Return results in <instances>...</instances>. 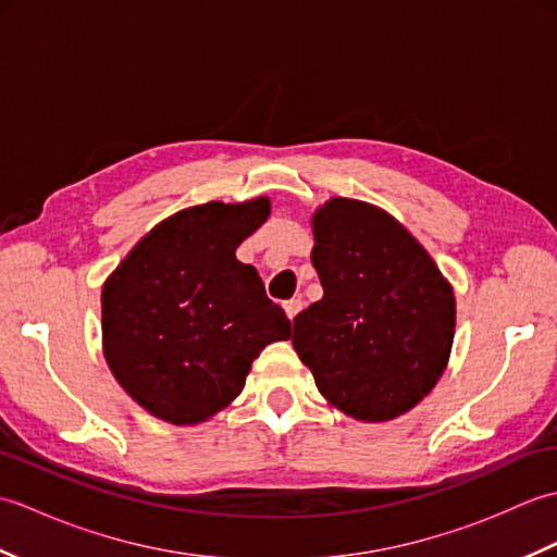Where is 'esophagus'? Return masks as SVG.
<instances>
[{
	"label": "esophagus",
	"instance_id": "esophagus-1",
	"mask_svg": "<svg viewBox=\"0 0 557 557\" xmlns=\"http://www.w3.org/2000/svg\"><path fill=\"white\" fill-rule=\"evenodd\" d=\"M301 309H304V301H301V299H289V301H285V311H287V315H289V321H294V318L299 315Z\"/></svg>",
	"mask_w": 557,
	"mask_h": 557
}]
</instances>
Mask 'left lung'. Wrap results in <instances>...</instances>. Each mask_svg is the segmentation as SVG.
<instances>
[{
  "instance_id": "obj_1",
  "label": "left lung",
  "mask_w": 557,
  "mask_h": 557,
  "mask_svg": "<svg viewBox=\"0 0 557 557\" xmlns=\"http://www.w3.org/2000/svg\"><path fill=\"white\" fill-rule=\"evenodd\" d=\"M323 299L294 318L292 345L323 397L389 421L431 393L455 337L453 287L385 210L333 198L313 215Z\"/></svg>"
}]
</instances>
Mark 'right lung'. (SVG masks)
Wrapping results in <instances>:
<instances>
[{"label":"right lung","mask_w":557,"mask_h":557,"mask_svg":"<svg viewBox=\"0 0 557 557\" xmlns=\"http://www.w3.org/2000/svg\"><path fill=\"white\" fill-rule=\"evenodd\" d=\"M270 215V200H212L162 220L102 289L104 359L152 417L198 423L242 393L265 345L289 318L236 246Z\"/></svg>","instance_id":"obj_1"}]
</instances>
